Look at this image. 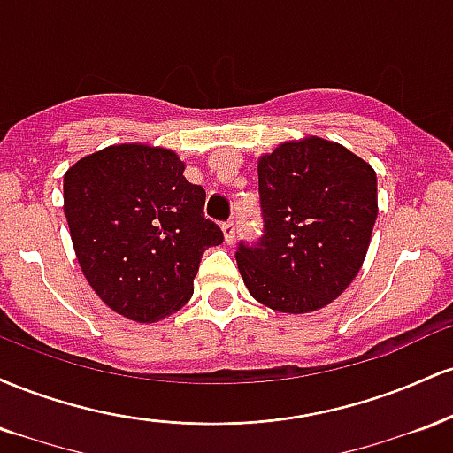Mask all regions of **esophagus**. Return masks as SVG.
Listing matches in <instances>:
<instances>
[{
	"mask_svg": "<svg viewBox=\"0 0 453 453\" xmlns=\"http://www.w3.org/2000/svg\"><path fill=\"white\" fill-rule=\"evenodd\" d=\"M223 236H226V242H234V238H236V223L234 221L223 223Z\"/></svg>",
	"mask_w": 453,
	"mask_h": 453,
	"instance_id": "obj_1",
	"label": "esophagus"
}]
</instances>
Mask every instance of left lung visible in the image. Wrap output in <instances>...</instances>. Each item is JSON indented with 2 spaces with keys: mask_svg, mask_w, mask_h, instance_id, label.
Segmentation results:
<instances>
[{
  "mask_svg": "<svg viewBox=\"0 0 453 453\" xmlns=\"http://www.w3.org/2000/svg\"><path fill=\"white\" fill-rule=\"evenodd\" d=\"M264 230L238 242L256 300L280 313L330 304L356 279L377 219V174L334 142H285L257 164Z\"/></svg>",
  "mask_w": 453,
  "mask_h": 453,
  "instance_id": "obj_1",
  "label": "left lung"
}]
</instances>
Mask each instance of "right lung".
<instances>
[{"mask_svg":"<svg viewBox=\"0 0 453 453\" xmlns=\"http://www.w3.org/2000/svg\"><path fill=\"white\" fill-rule=\"evenodd\" d=\"M168 149L117 144L64 176V212L82 273L127 319L153 324L194 294L202 253L223 242L206 191Z\"/></svg>","mask_w":453,"mask_h":453,"instance_id":"1","label":"right lung"}]
</instances>
